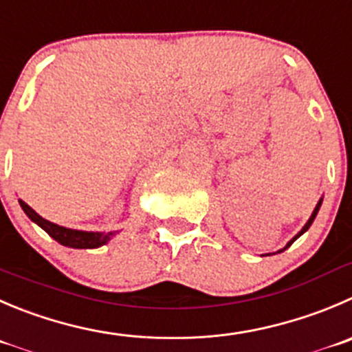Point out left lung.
Wrapping results in <instances>:
<instances>
[{"label": "left lung", "mask_w": 352, "mask_h": 352, "mask_svg": "<svg viewBox=\"0 0 352 352\" xmlns=\"http://www.w3.org/2000/svg\"><path fill=\"white\" fill-rule=\"evenodd\" d=\"M320 207H321V200H320V202H318V204H316V207H314V210H313V214H311L309 221H307V223H306V224H304V228H302V230H300V232H299V233H297V235H296V236H294V239H292V240H290V242H289V243H287V245H285V247H283V249H282V250H278V252H274V254H280V252H283V250H285V249H287V247H290V245H292V243H294V242H296V240H297V239H299V236H300V235H302V233H304V232H307V230H309V226H311V224H313V221H314V217H316V214H318V210H320Z\"/></svg>", "instance_id": "left-lung-1"}]
</instances>
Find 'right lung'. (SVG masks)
Wrapping results in <instances>:
<instances>
[{"mask_svg":"<svg viewBox=\"0 0 352 352\" xmlns=\"http://www.w3.org/2000/svg\"><path fill=\"white\" fill-rule=\"evenodd\" d=\"M20 206H22L23 212L28 214L36 224H39L46 233H48L52 239H55L56 242L62 243L65 247H72V249H96V247L103 245V243L109 242L116 232L109 233H93V232H79V230H70L58 226V224L52 223V221L45 219V217L39 216L32 207H29L23 200H19Z\"/></svg>","mask_w":352,"mask_h":352,"instance_id":"add662e5","label":"right lung"}]
</instances>
